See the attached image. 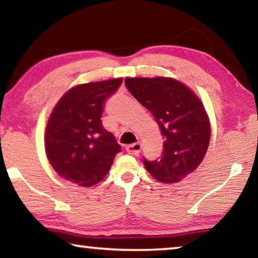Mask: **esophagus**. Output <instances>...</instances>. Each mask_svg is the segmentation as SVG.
<instances>
[{
  "label": "esophagus",
  "mask_w": 258,
  "mask_h": 258,
  "mask_svg": "<svg viewBox=\"0 0 258 258\" xmlns=\"http://www.w3.org/2000/svg\"><path fill=\"white\" fill-rule=\"evenodd\" d=\"M140 151H141V145L139 143L128 145V146L126 147V152L131 155H138L140 153Z\"/></svg>",
  "instance_id": "esophagus-1"
}]
</instances>
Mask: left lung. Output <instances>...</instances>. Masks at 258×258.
<instances>
[{"label":"left lung","instance_id":"left-lung-1","mask_svg":"<svg viewBox=\"0 0 258 258\" xmlns=\"http://www.w3.org/2000/svg\"><path fill=\"white\" fill-rule=\"evenodd\" d=\"M125 85L153 114L164 139L161 159L144 158L145 168L165 183L184 179L198 168L208 150L210 124L201 100L173 78H126Z\"/></svg>","mask_w":258,"mask_h":258}]
</instances>
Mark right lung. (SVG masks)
<instances>
[{
    "label": "right lung",
    "instance_id": "1",
    "mask_svg": "<svg viewBox=\"0 0 258 258\" xmlns=\"http://www.w3.org/2000/svg\"><path fill=\"white\" fill-rule=\"evenodd\" d=\"M122 78L77 85L60 98L45 130V152L64 180L89 187L103 179L121 151L113 134L103 127L101 114Z\"/></svg>",
    "mask_w": 258,
    "mask_h": 258
}]
</instances>
